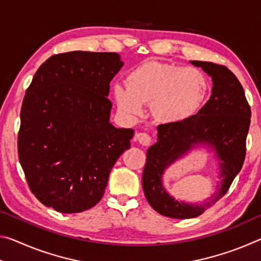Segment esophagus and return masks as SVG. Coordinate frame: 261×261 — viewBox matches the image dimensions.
Listing matches in <instances>:
<instances>
[{"label":"esophagus","mask_w":261,"mask_h":261,"mask_svg":"<svg viewBox=\"0 0 261 261\" xmlns=\"http://www.w3.org/2000/svg\"><path fill=\"white\" fill-rule=\"evenodd\" d=\"M137 140L139 141V144L143 145V146H147L151 143V136L148 134H145V132H139V134H137Z\"/></svg>","instance_id":"esophagus-1"}]
</instances>
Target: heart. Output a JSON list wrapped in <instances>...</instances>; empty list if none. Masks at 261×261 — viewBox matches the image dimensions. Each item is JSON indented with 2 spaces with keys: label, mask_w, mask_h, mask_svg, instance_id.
I'll return each mask as SVG.
<instances>
[{
  "label": "heart",
  "mask_w": 261,
  "mask_h": 261,
  "mask_svg": "<svg viewBox=\"0 0 261 261\" xmlns=\"http://www.w3.org/2000/svg\"><path fill=\"white\" fill-rule=\"evenodd\" d=\"M208 90V79L199 69L146 61L131 70L126 86H114V96L118 108L127 116H139L144 103H151L158 122L175 124L200 109Z\"/></svg>",
  "instance_id": "heart-1"
}]
</instances>
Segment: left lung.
<instances>
[{"label": "left lung", "mask_w": 261, "mask_h": 261, "mask_svg": "<svg viewBox=\"0 0 261 261\" xmlns=\"http://www.w3.org/2000/svg\"><path fill=\"white\" fill-rule=\"evenodd\" d=\"M211 76L212 95L199 112L175 124L158 126V141L147 149L143 189L148 204L161 215L173 219L199 216L221 199L240 173L246 152L251 109L241 83L224 65L191 61ZM204 144L218 159L221 182L214 196L202 204H187L170 196L163 187L164 170L190 149Z\"/></svg>", "instance_id": "left-lung-1"}]
</instances>
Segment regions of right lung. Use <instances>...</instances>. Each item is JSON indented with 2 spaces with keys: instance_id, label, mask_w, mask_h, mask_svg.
<instances>
[{
  "instance_id": "1",
  "label": "right lung",
  "mask_w": 261,
  "mask_h": 261,
  "mask_svg": "<svg viewBox=\"0 0 261 261\" xmlns=\"http://www.w3.org/2000/svg\"><path fill=\"white\" fill-rule=\"evenodd\" d=\"M122 67L116 53L53 55L26 90L19 162L37 199L60 213L98 204L115 162L130 148L134 130L109 122V84Z\"/></svg>"
}]
</instances>
